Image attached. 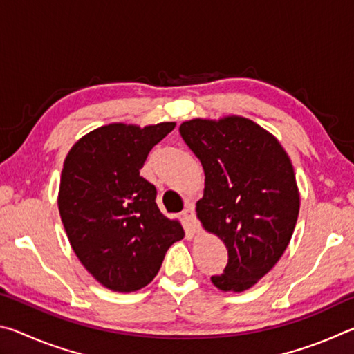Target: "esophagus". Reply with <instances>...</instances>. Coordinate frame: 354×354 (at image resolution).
Here are the masks:
<instances>
[{
	"mask_svg": "<svg viewBox=\"0 0 354 354\" xmlns=\"http://www.w3.org/2000/svg\"><path fill=\"white\" fill-rule=\"evenodd\" d=\"M183 215H184V218L189 221L190 223V226H192V230H194V232H200L201 231V225H200V220L196 218V214H195V207H194V205H189L187 207L184 209V212H183Z\"/></svg>",
	"mask_w": 354,
	"mask_h": 354,
	"instance_id": "1",
	"label": "esophagus"
}]
</instances>
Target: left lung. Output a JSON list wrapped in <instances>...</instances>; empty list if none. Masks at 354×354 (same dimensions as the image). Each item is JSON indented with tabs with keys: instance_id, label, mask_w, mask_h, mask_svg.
<instances>
[{
	"instance_id": "left-lung-1",
	"label": "left lung",
	"mask_w": 354,
	"mask_h": 354,
	"mask_svg": "<svg viewBox=\"0 0 354 354\" xmlns=\"http://www.w3.org/2000/svg\"><path fill=\"white\" fill-rule=\"evenodd\" d=\"M179 133L205 169L196 215L227 250L223 292H242L272 270L295 230L299 195L295 173L279 142L248 118H195Z\"/></svg>"
}]
</instances>
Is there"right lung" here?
Here are the masks:
<instances>
[{
	"label": "right lung",
	"instance_id": "obj_1",
	"mask_svg": "<svg viewBox=\"0 0 354 354\" xmlns=\"http://www.w3.org/2000/svg\"><path fill=\"white\" fill-rule=\"evenodd\" d=\"M175 128L107 124L76 142L64 162L59 212L71 248L87 272L113 292H134L158 274L184 231L156 205L140 176L148 153Z\"/></svg>",
	"mask_w": 354,
	"mask_h": 354
}]
</instances>
